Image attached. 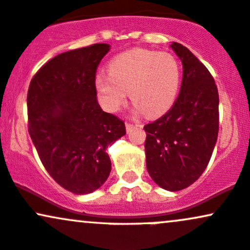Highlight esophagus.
<instances>
[{
    "mask_svg": "<svg viewBox=\"0 0 250 250\" xmlns=\"http://www.w3.org/2000/svg\"><path fill=\"white\" fill-rule=\"evenodd\" d=\"M125 126H126V130H127V132L128 131H131L132 130L133 127H136V126H138L137 124H135V123H130V122H126V124H125Z\"/></svg>",
    "mask_w": 250,
    "mask_h": 250,
    "instance_id": "esophagus-1",
    "label": "esophagus"
}]
</instances>
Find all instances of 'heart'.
<instances>
[{
  "instance_id": "1",
  "label": "heart",
  "mask_w": 250,
  "mask_h": 250,
  "mask_svg": "<svg viewBox=\"0 0 250 250\" xmlns=\"http://www.w3.org/2000/svg\"><path fill=\"white\" fill-rule=\"evenodd\" d=\"M108 74L99 75L95 80L104 108L119 111L130 92L132 103L146 117L166 113L175 103L181 83V66L175 56L155 50L133 49L120 53L109 63Z\"/></svg>"
}]
</instances>
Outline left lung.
Returning a JSON list of instances; mask_svg holds the SVG:
<instances>
[{
  "mask_svg": "<svg viewBox=\"0 0 250 250\" xmlns=\"http://www.w3.org/2000/svg\"><path fill=\"white\" fill-rule=\"evenodd\" d=\"M170 46L184 66L181 89L167 113L144 130L150 176L175 192L197 181L210 162L219 130V96L208 68L184 45Z\"/></svg>",
  "mask_w": 250,
  "mask_h": 250,
  "instance_id": "1",
  "label": "left lung"
}]
</instances>
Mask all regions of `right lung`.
Instances as JSON below:
<instances>
[{
  "label": "right lung",
  "instance_id": "right-lung-1",
  "mask_svg": "<svg viewBox=\"0 0 250 250\" xmlns=\"http://www.w3.org/2000/svg\"><path fill=\"white\" fill-rule=\"evenodd\" d=\"M108 51V44L66 51L29 83V136L51 178L75 194L103 186L112 168L106 149L126 133L125 123L96 98V69Z\"/></svg>",
  "mask_w": 250,
  "mask_h": 250
}]
</instances>
